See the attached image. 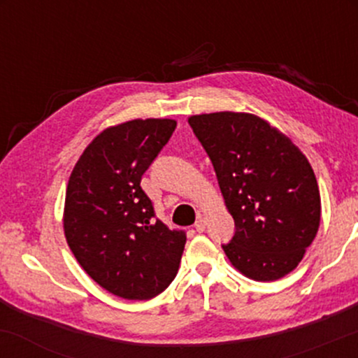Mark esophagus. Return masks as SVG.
Masks as SVG:
<instances>
[{
  "label": "esophagus",
  "mask_w": 358,
  "mask_h": 358,
  "mask_svg": "<svg viewBox=\"0 0 358 358\" xmlns=\"http://www.w3.org/2000/svg\"><path fill=\"white\" fill-rule=\"evenodd\" d=\"M205 227H207V220H205L203 215H199V219H196V222H195V231L203 232Z\"/></svg>",
  "instance_id": "1"
}]
</instances>
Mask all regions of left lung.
I'll return each instance as SVG.
<instances>
[{
  "instance_id": "1",
  "label": "left lung",
  "mask_w": 358,
  "mask_h": 358,
  "mask_svg": "<svg viewBox=\"0 0 358 358\" xmlns=\"http://www.w3.org/2000/svg\"><path fill=\"white\" fill-rule=\"evenodd\" d=\"M202 143L236 232L222 244L229 261L256 281L299 264L320 227L322 202L306 156L264 119L245 113L188 117Z\"/></svg>"
}]
</instances>
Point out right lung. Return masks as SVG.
I'll use <instances>...</instances> for the list:
<instances>
[{
	"label": "right lung",
	"mask_w": 358,
	"mask_h": 358,
	"mask_svg": "<svg viewBox=\"0 0 358 358\" xmlns=\"http://www.w3.org/2000/svg\"><path fill=\"white\" fill-rule=\"evenodd\" d=\"M176 127L173 119H134L92 139L65 193V239L97 285L124 299H151L178 273L187 242L159 219L141 176Z\"/></svg>",
	"instance_id": "1"
}]
</instances>
